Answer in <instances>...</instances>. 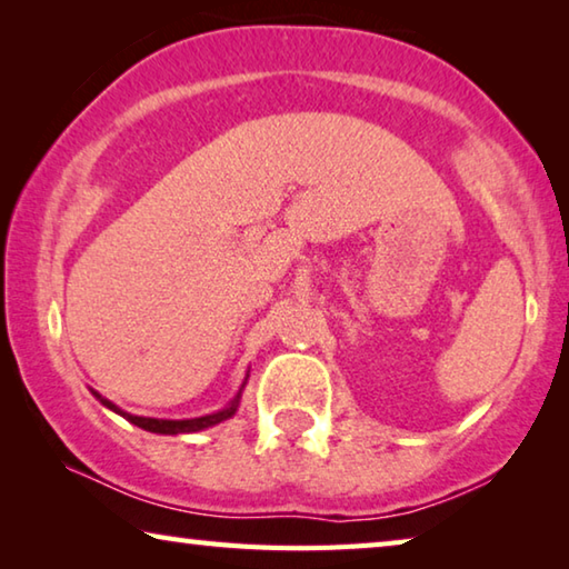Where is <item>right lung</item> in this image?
<instances>
[{
  "mask_svg": "<svg viewBox=\"0 0 569 569\" xmlns=\"http://www.w3.org/2000/svg\"><path fill=\"white\" fill-rule=\"evenodd\" d=\"M94 397H98V399L104 403V407L112 409L114 413H120V417H124L130 423H134V427H140V429H146V431H152V435H190V431L208 429V427H213V423H220V421H226L228 417H233L236 409H238L240 393L233 399V403H230V407L223 409V411L208 413V417H200V419H182V421H172V419H150V417H132V413H124L122 409L114 407L112 401L102 399L100 393H94Z\"/></svg>",
  "mask_w": 569,
  "mask_h": 569,
  "instance_id": "obj_1",
  "label": "right lung"
}]
</instances>
